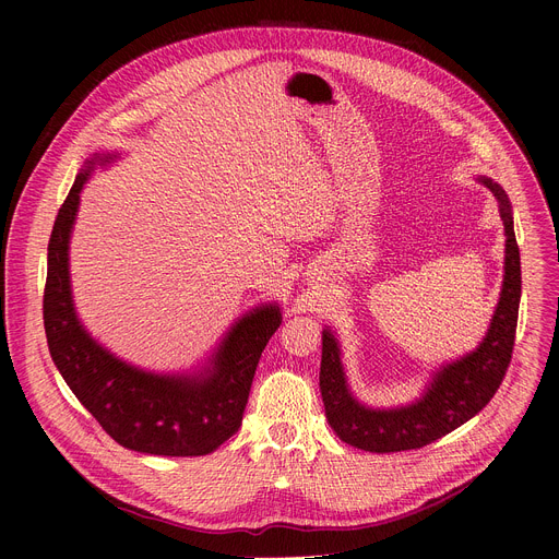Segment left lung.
Instances as JSON below:
<instances>
[{
  "label": "left lung",
  "mask_w": 559,
  "mask_h": 559,
  "mask_svg": "<svg viewBox=\"0 0 559 559\" xmlns=\"http://www.w3.org/2000/svg\"><path fill=\"white\" fill-rule=\"evenodd\" d=\"M477 181L485 183L498 199L507 236L502 292L489 332L480 345L471 354L442 365L433 373L420 401L395 409H371L358 403L349 391L338 341L332 330H323L321 395L325 416L336 436L356 449L393 453L431 444L471 420L477 412H483L502 384L513 354L522 296L520 248L507 192L487 177Z\"/></svg>",
  "instance_id": "left-lung-1"
}]
</instances>
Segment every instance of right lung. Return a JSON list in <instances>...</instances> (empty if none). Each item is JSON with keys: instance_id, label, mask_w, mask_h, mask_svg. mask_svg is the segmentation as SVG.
<instances>
[{"instance_id": "1", "label": "right lung", "mask_w": 559, "mask_h": 559, "mask_svg": "<svg viewBox=\"0 0 559 559\" xmlns=\"http://www.w3.org/2000/svg\"><path fill=\"white\" fill-rule=\"evenodd\" d=\"M117 154H95L76 175L52 225L44 289V328L66 384L121 447L150 455H205L241 427L259 358L281 328V307L265 302L229 328L201 373H154L110 354L76 318L68 248L79 194L95 166Z\"/></svg>"}]
</instances>
